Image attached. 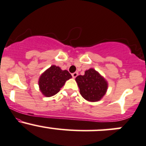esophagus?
<instances>
[{
  "label": "esophagus",
  "mask_w": 146,
  "mask_h": 146,
  "mask_svg": "<svg viewBox=\"0 0 146 146\" xmlns=\"http://www.w3.org/2000/svg\"><path fill=\"white\" fill-rule=\"evenodd\" d=\"M78 72H75V73H72V76H73V78H76L78 76Z\"/></svg>",
  "instance_id": "1"
}]
</instances>
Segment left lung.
<instances>
[{"instance_id": "8db88e82", "label": "left lung", "mask_w": 146, "mask_h": 146, "mask_svg": "<svg viewBox=\"0 0 146 146\" xmlns=\"http://www.w3.org/2000/svg\"><path fill=\"white\" fill-rule=\"evenodd\" d=\"M81 96L90 102L100 101L108 90L106 80L92 68L85 70V75L76 78Z\"/></svg>"}]
</instances>
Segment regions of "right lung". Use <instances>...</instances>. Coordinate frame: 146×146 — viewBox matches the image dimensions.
<instances>
[{"label": "right lung", "instance_id": "add662e5", "mask_svg": "<svg viewBox=\"0 0 146 146\" xmlns=\"http://www.w3.org/2000/svg\"><path fill=\"white\" fill-rule=\"evenodd\" d=\"M71 75L66 70L52 65L41 74L38 80L40 91L46 96L50 97L57 94Z\"/></svg>", "mask_w": 146, "mask_h": 146}]
</instances>
